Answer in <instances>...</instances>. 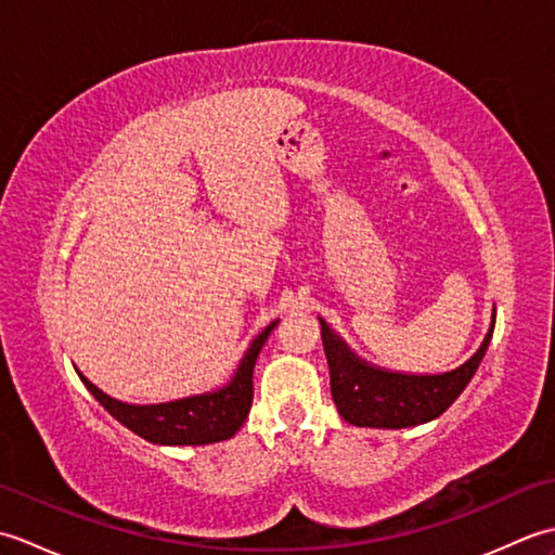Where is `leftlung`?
Instances as JSON below:
<instances>
[{
	"instance_id": "1",
	"label": "left lung",
	"mask_w": 555,
	"mask_h": 555,
	"mask_svg": "<svg viewBox=\"0 0 555 555\" xmlns=\"http://www.w3.org/2000/svg\"><path fill=\"white\" fill-rule=\"evenodd\" d=\"M320 324L338 415L356 427L405 429L443 415L453 400L465 391L479 362L487 356L493 326H496V308L475 356H469L460 367L441 374H408L376 367L362 360L322 317Z\"/></svg>"
}]
</instances>
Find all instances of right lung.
Segmentation results:
<instances>
[{
	"label": "right lung",
	"mask_w": 555,
	"mask_h": 555,
	"mask_svg": "<svg viewBox=\"0 0 555 555\" xmlns=\"http://www.w3.org/2000/svg\"><path fill=\"white\" fill-rule=\"evenodd\" d=\"M276 324L279 320L271 322L264 332H259L253 338V344L247 346L231 382H227L221 388H215V391L169 400V403H124V400H116L100 391L95 384L88 382L78 370L76 372L88 391L100 400V405L112 417L119 420L124 427L143 436L145 441L157 446L219 443L235 436V431L243 427L247 412H250L255 362Z\"/></svg>",
	"instance_id": "1"
}]
</instances>
